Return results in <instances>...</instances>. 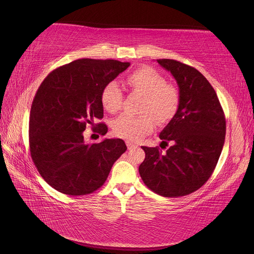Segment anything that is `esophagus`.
Listing matches in <instances>:
<instances>
[{
    "instance_id": "1",
    "label": "esophagus",
    "mask_w": 254,
    "mask_h": 254,
    "mask_svg": "<svg viewBox=\"0 0 254 254\" xmlns=\"http://www.w3.org/2000/svg\"><path fill=\"white\" fill-rule=\"evenodd\" d=\"M126 145H127V148H128V149H133V148L136 147V145H134V144H132V143H130V142H126Z\"/></svg>"
}]
</instances>
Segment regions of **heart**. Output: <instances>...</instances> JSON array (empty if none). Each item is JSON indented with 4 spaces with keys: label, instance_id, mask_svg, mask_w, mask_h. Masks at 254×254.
I'll use <instances>...</instances> for the list:
<instances>
[{
    "label": "heart",
    "instance_id": "obj_1",
    "mask_svg": "<svg viewBox=\"0 0 254 254\" xmlns=\"http://www.w3.org/2000/svg\"><path fill=\"white\" fill-rule=\"evenodd\" d=\"M128 88L135 93L145 96L142 104V115H121L113 122L114 134L135 142L151 132L155 127V119L160 123L172 120L179 107V92L173 84L166 83L164 76L151 67L137 68L126 78ZM123 102V93L117 81L105 84L101 92V103L104 108L111 113L118 112Z\"/></svg>",
    "mask_w": 254,
    "mask_h": 254
}]
</instances>
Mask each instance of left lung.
Here are the masks:
<instances>
[{"label": "left lung", "mask_w": 254, "mask_h": 254, "mask_svg": "<svg viewBox=\"0 0 254 254\" xmlns=\"http://www.w3.org/2000/svg\"><path fill=\"white\" fill-rule=\"evenodd\" d=\"M179 87L175 117L161 131L162 152L146 147L139 173L145 186L164 197H180L200 189L209 180L224 147L226 119L216 92L195 67L173 59H157Z\"/></svg>", "instance_id": "left-lung-1"}]
</instances>
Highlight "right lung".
Masks as SVG:
<instances>
[{"label":"right lung","mask_w":254,"mask_h":254,"mask_svg":"<svg viewBox=\"0 0 254 254\" xmlns=\"http://www.w3.org/2000/svg\"><path fill=\"white\" fill-rule=\"evenodd\" d=\"M130 65L113 59H78L51 72L34 97L29 117V149L38 172L63 194L93 193L127 149L121 139L87 144L88 125L105 135L101 92ZM98 127V128L96 127Z\"/></svg>","instance_id":"add662e5"}]
</instances>
